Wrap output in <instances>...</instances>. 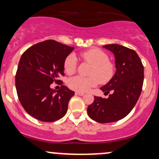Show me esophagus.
Returning <instances> with one entry per match:
<instances>
[{
    "label": "esophagus",
    "instance_id": "esophagus-1",
    "mask_svg": "<svg viewBox=\"0 0 159 159\" xmlns=\"http://www.w3.org/2000/svg\"><path fill=\"white\" fill-rule=\"evenodd\" d=\"M76 95H80V96H83V95H84V93H81V92H76Z\"/></svg>",
    "mask_w": 159,
    "mask_h": 159
}]
</instances>
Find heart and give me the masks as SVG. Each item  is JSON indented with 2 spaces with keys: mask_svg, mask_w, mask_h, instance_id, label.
Masks as SVG:
<instances>
[{
  "mask_svg": "<svg viewBox=\"0 0 159 159\" xmlns=\"http://www.w3.org/2000/svg\"><path fill=\"white\" fill-rule=\"evenodd\" d=\"M81 57L93 65L89 77L76 76L68 81V86L71 89L78 92H87L93 87L101 83H107L113 77L114 66L109 61L108 55L98 48L90 49L82 53ZM64 69L66 74L72 75L76 69V58L70 54L66 57Z\"/></svg>",
  "mask_w": 159,
  "mask_h": 159,
  "instance_id": "heart-1",
  "label": "heart"
}]
</instances>
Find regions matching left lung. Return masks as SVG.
Instances as JSON below:
<instances>
[{"label": "left lung", "mask_w": 159, "mask_h": 159, "mask_svg": "<svg viewBox=\"0 0 159 159\" xmlns=\"http://www.w3.org/2000/svg\"><path fill=\"white\" fill-rule=\"evenodd\" d=\"M115 57L116 72L112 79L101 87L105 93L111 91L107 98L95 96L93 104L87 107L90 118L96 122H115L125 117L134 108L139 98L144 67L135 51L117 44L104 45Z\"/></svg>", "instance_id": "8db88e82"}]
</instances>
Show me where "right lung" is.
<instances>
[{"label":"right lung","mask_w":159,"mask_h":159,"mask_svg":"<svg viewBox=\"0 0 159 159\" xmlns=\"http://www.w3.org/2000/svg\"><path fill=\"white\" fill-rule=\"evenodd\" d=\"M73 47L47 40L29 48L22 54L15 77L19 100L25 111L43 122H54L65 115L74 95L67 87H50L64 76V63ZM61 82L60 84H62Z\"/></svg>","instance_id":"obj_1"}]
</instances>
